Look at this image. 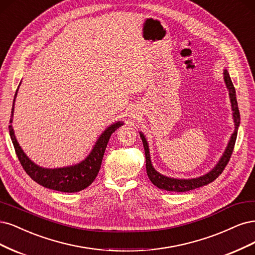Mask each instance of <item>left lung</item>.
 Here are the masks:
<instances>
[{
    "instance_id": "8db88e82",
    "label": "left lung",
    "mask_w": 255,
    "mask_h": 255,
    "mask_svg": "<svg viewBox=\"0 0 255 255\" xmlns=\"http://www.w3.org/2000/svg\"><path fill=\"white\" fill-rule=\"evenodd\" d=\"M224 79H225L226 86L229 90L230 100H231L235 129H234V132L231 135V138H230V141L228 143V146L223 154V157L220 158V160L216 164V166L211 171H209L208 174H205L198 178H193V179H176V178H169V177L161 175L160 172H158L153 168L151 161H150L148 143H147L144 134L142 132H139V136H141V138H142L144 150H145L147 176H148L152 184L161 188V190L180 193V192H187V191L194 190V188H198L200 186L207 185V184L214 181L216 178H218V176L224 171L225 167L227 166V164L230 161V158H231V154L234 149V145H235L236 136H237V130H238V126H240V123H241V116H240V110H238L237 101H236L235 88L232 84V80H231V78H230V75H229L227 70H225V72H224Z\"/></svg>"
}]
</instances>
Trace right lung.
Segmentation results:
<instances>
[{
    "instance_id": "add662e5",
    "label": "right lung",
    "mask_w": 255,
    "mask_h": 255,
    "mask_svg": "<svg viewBox=\"0 0 255 255\" xmlns=\"http://www.w3.org/2000/svg\"><path fill=\"white\" fill-rule=\"evenodd\" d=\"M17 92L18 90L15 91L13 98L9 124L12 123L14 101L15 96H17ZM123 125H124L123 122H117L107 128L102 133V135L98 137L92 151L90 152V154L84 161H81L80 163L73 166L54 169L40 167L31 160H29V158L22 150L17 138H15L12 126L9 125L8 128H9V134L21 165L23 169L26 171V174L34 180V181L44 187L51 188V190L65 193H75L85 190L86 187H88L94 181L98 171H100L106 147L109 142L111 134Z\"/></svg>"
}]
</instances>
